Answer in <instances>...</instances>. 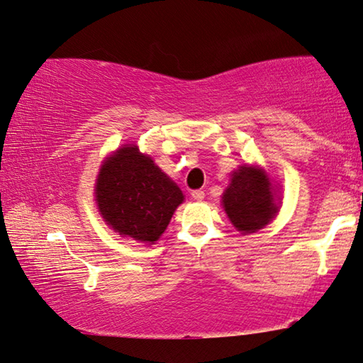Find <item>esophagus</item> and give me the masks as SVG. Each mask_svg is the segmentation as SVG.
Here are the masks:
<instances>
[{"instance_id": "obj_1", "label": "esophagus", "mask_w": 363, "mask_h": 363, "mask_svg": "<svg viewBox=\"0 0 363 363\" xmlns=\"http://www.w3.org/2000/svg\"><path fill=\"white\" fill-rule=\"evenodd\" d=\"M192 199L197 200V202H202V200L205 199V192L203 191H194L192 192Z\"/></svg>"}]
</instances>
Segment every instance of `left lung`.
Wrapping results in <instances>:
<instances>
[{"label":"left lung","mask_w":363,"mask_h":363,"mask_svg":"<svg viewBox=\"0 0 363 363\" xmlns=\"http://www.w3.org/2000/svg\"><path fill=\"white\" fill-rule=\"evenodd\" d=\"M223 206L242 234L264 228L278 213L272 182L254 166H242L234 172L231 184L223 194Z\"/></svg>","instance_id":"1"}]
</instances>
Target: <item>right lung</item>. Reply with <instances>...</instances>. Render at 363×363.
Segmentation results:
<instances>
[{"label": "right lung", "mask_w": 363, "mask_h": 363, "mask_svg": "<svg viewBox=\"0 0 363 363\" xmlns=\"http://www.w3.org/2000/svg\"><path fill=\"white\" fill-rule=\"evenodd\" d=\"M101 216L114 231L153 244L182 203L181 189L135 145H125L101 166L95 187Z\"/></svg>", "instance_id": "obj_1"}]
</instances>
